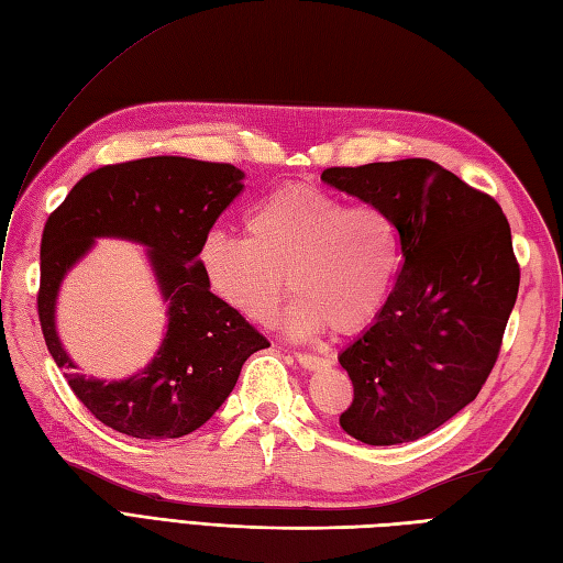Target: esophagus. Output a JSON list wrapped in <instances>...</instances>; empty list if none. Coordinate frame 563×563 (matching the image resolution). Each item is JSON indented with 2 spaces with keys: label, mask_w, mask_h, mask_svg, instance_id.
Masks as SVG:
<instances>
[{
  "label": "esophagus",
  "mask_w": 563,
  "mask_h": 563,
  "mask_svg": "<svg viewBox=\"0 0 563 563\" xmlns=\"http://www.w3.org/2000/svg\"><path fill=\"white\" fill-rule=\"evenodd\" d=\"M296 361L306 369H320V367L332 365V361L329 358H322V355H310V353H296Z\"/></svg>",
  "instance_id": "34e87169"
}]
</instances>
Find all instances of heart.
I'll use <instances>...</instances> for the list:
<instances>
[{
	"label": "heart",
	"instance_id": "heart-1",
	"mask_svg": "<svg viewBox=\"0 0 563 563\" xmlns=\"http://www.w3.org/2000/svg\"><path fill=\"white\" fill-rule=\"evenodd\" d=\"M212 296L253 324L272 322L286 289L284 329L310 339L365 327L387 303L399 269V234L377 205H346L314 186L289 184L245 217V236L210 231L198 251Z\"/></svg>",
	"mask_w": 563,
	"mask_h": 563
}]
</instances>
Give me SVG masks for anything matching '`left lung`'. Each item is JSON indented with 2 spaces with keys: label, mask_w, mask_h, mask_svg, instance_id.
<instances>
[{
  "label": "left lung",
  "mask_w": 563,
  "mask_h": 563,
  "mask_svg": "<svg viewBox=\"0 0 563 563\" xmlns=\"http://www.w3.org/2000/svg\"><path fill=\"white\" fill-rule=\"evenodd\" d=\"M322 181L385 210L401 272L373 324L339 353L353 382L344 432L420 440L475 401L518 296L511 229L495 198L430 159L332 167Z\"/></svg>",
  "instance_id": "1"
}]
</instances>
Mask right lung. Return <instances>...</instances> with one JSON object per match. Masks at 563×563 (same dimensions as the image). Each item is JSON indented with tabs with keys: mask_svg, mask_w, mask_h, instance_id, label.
I'll list each match as a JSON object with an SVG mask.
<instances>
[{
	"mask_svg": "<svg viewBox=\"0 0 563 563\" xmlns=\"http://www.w3.org/2000/svg\"><path fill=\"white\" fill-rule=\"evenodd\" d=\"M243 178L231 164L145 157L84 176L49 214L40 243V324L68 387L107 428L135 440L190 434L229 399L243 363L269 346L212 296L198 263L202 239ZM100 238L143 244L168 306L156 355L123 380L76 374L56 332L60 284Z\"/></svg>",
	"mask_w": 563,
	"mask_h": 563,
	"instance_id": "1",
	"label": "right lung"
}]
</instances>
